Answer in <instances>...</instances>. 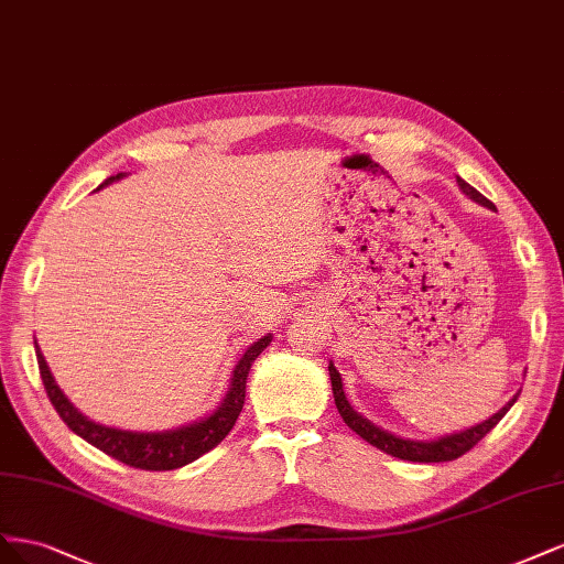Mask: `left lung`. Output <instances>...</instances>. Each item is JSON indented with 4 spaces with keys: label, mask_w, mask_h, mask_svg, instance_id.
Instances as JSON below:
<instances>
[{
    "label": "left lung",
    "mask_w": 564,
    "mask_h": 564,
    "mask_svg": "<svg viewBox=\"0 0 564 564\" xmlns=\"http://www.w3.org/2000/svg\"><path fill=\"white\" fill-rule=\"evenodd\" d=\"M457 183L462 187V192L466 196L474 198V202H478L480 206H487V208H495V204L489 202V198H485L476 187H470L466 180L457 177ZM330 370V381H333V395H335V405L341 414L344 424H347L351 431H356L362 441H368L370 445L379 447L381 452L391 454V457H398V459H408V462H422V464H435V462H454L459 459L462 454H466L468 449H474L485 435L492 431L499 422L501 416L511 410V405L518 401V395L513 398L511 403H508L506 408H501L495 416H489L487 422L478 424V426H470L462 433H452V435H445V438L441 441H433V443H414V441H403V438H395V435L387 433L377 429L375 424H370L368 420H362V416L358 412H354V408L349 405L347 395H344V389H341V377L339 372L335 370V366L330 362L328 366Z\"/></svg>",
    "instance_id": "left-lung-1"
}]
</instances>
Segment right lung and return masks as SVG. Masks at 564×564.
<instances>
[{
	"instance_id": "obj_1",
	"label": "right lung",
	"mask_w": 564,
	"mask_h": 564,
	"mask_svg": "<svg viewBox=\"0 0 564 564\" xmlns=\"http://www.w3.org/2000/svg\"><path fill=\"white\" fill-rule=\"evenodd\" d=\"M119 177L121 173L115 177H107L100 187L115 183ZM269 341H271V335L252 344V347L243 354L239 366L234 368L231 389L227 398L223 401V405L208 416V420L196 422L192 426L175 429V431H163V433H133V431L107 429V426L88 422L84 414H79L75 408H72V403L63 395L56 381H53L46 360L37 347V339H34V351H37L40 375H42L48 401L53 403V408H56V412L61 414V420L72 431L82 435L86 443L102 449L105 454H110L112 459L126 466L142 468V470H173L198 459L202 454H206L208 449L220 445L227 438V433L234 429L236 420H239V414L243 410L246 379H248L252 360L269 347Z\"/></svg>"
}]
</instances>
